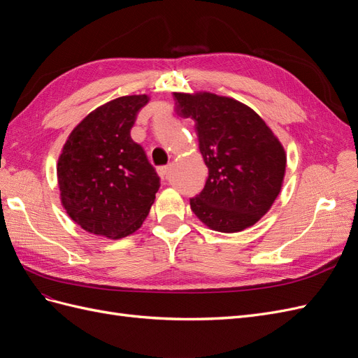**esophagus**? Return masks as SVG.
Listing matches in <instances>:
<instances>
[{
  "instance_id": "1",
  "label": "esophagus",
  "mask_w": 358,
  "mask_h": 358,
  "mask_svg": "<svg viewBox=\"0 0 358 358\" xmlns=\"http://www.w3.org/2000/svg\"><path fill=\"white\" fill-rule=\"evenodd\" d=\"M169 170H170V164H167V166H159L158 169H157V171H158V175L164 179L167 175H169Z\"/></svg>"
}]
</instances>
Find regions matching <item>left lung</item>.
<instances>
[{
	"label": "left lung",
	"mask_w": 358,
	"mask_h": 358,
	"mask_svg": "<svg viewBox=\"0 0 358 358\" xmlns=\"http://www.w3.org/2000/svg\"><path fill=\"white\" fill-rule=\"evenodd\" d=\"M178 112L196 121L209 170L189 199L191 210L212 230L242 231L270 209L282 187L287 157L266 122L248 106L209 92L175 94Z\"/></svg>",
	"instance_id": "8db88e82"
}]
</instances>
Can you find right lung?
Returning a JSON list of instances; mask_svg holds the SVG:
<instances>
[{"label": "right lung", "mask_w": 358, "mask_h": 358, "mask_svg": "<svg viewBox=\"0 0 358 358\" xmlns=\"http://www.w3.org/2000/svg\"><path fill=\"white\" fill-rule=\"evenodd\" d=\"M148 95L103 104L76 127L58 159L61 201L83 230L121 239L143 224L159 178L131 128Z\"/></svg>", "instance_id": "1"}]
</instances>
